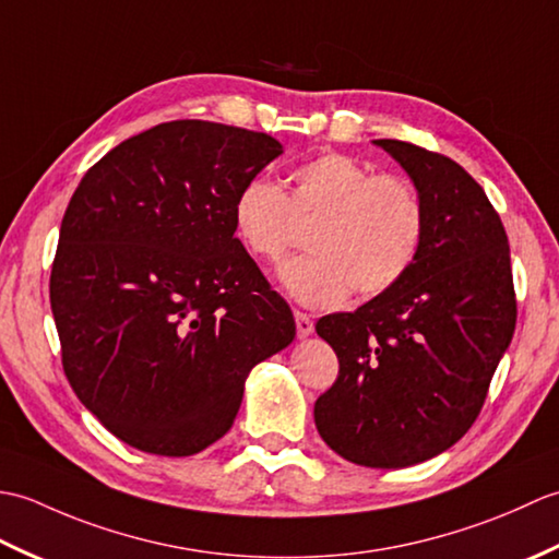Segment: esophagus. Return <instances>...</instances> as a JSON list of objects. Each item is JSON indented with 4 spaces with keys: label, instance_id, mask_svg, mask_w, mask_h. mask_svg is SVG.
Segmentation results:
<instances>
[{
    "label": "esophagus",
    "instance_id": "esophagus-1",
    "mask_svg": "<svg viewBox=\"0 0 559 559\" xmlns=\"http://www.w3.org/2000/svg\"><path fill=\"white\" fill-rule=\"evenodd\" d=\"M295 329H298V336L300 338H307L314 331V324H312V319H310V314H305V312H300V310H295Z\"/></svg>",
    "mask_w": 559,
    "mask_h": 559
}]
</instances>
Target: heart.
Returning <instances> with one entry per match:
<instances>
[{"label":"heart","mask_w":559,"mask_h":559,"mask_svg":"<svg viewBox=\"0 0 559 559\" xmlns=\"http://www.w3.org/2000/svg\"><path fill=\"white\" fill-rule=\"evenodd\" d=\"M288 194L254 177L233 204L235 233L259 261H278L295 240V221H314L307 233L312 254L281 266V283L295 300L334 307L355 293L372 298L406 276L425 240V206L408 180L374 175L343 153H322L288 175Z\"/></svg>","instance_id":"heart-1"}]
</instances>
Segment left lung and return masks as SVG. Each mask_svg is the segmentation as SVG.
Returning <instances> with one entry per match:
<instances>
[{"label": "left lung", "mask_w": 559, "mask_h": 559, "mask_svg": "<svg viewBox=\"0 0 559 559\" xmlns=\"http://www.w3.org/2000/svg\"><path fill=\"white\" fill-rule=\"evenodd\" d=\"M425 206V240L394 288L317 322L338 377L314 403L324 442L358 466L403 468L468 432L516 326L504 225L459 163L377 139Z\"/></svg>", "instance_id": "8db88e82"}]
</instances>
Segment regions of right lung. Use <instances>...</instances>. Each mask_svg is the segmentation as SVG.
<instances>
[{
	"label": "right lung",
	"instance_id": "right-lung-1",
	"mask_svg": "<svg viewBox=\"0 0 559 559\" xmlns=\"http://www.w3.org/2000/svg\"><path fill=\"white\" fill-rule=\"evenodd\" d=\"M281 153L249 129L163 122L105 153L71 197L50 273L64 374L129 447L206 449L249 370L295 338L233 223L237 192Z\"/></svg>",
	"mask_w": 559,
	"mask_h": 559
}]
</instances>
